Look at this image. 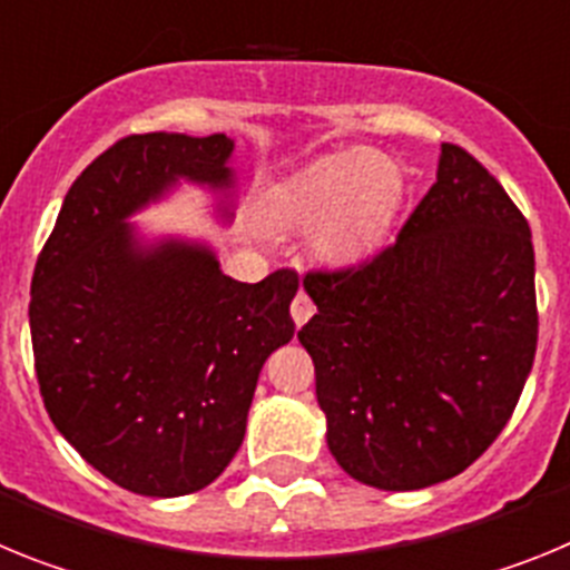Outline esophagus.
<instances>
[{"instance_id": "esophagus-1", "label": "esophagus", "mask_w": 570, "mask_h": 570, "mask_svg": "<svg viewBox=\"0 0 570 570\" xmlns=\"http://www.w3.org/2000/svg\"><path fill=\"white\" fill-rule=\"evenodd\" d=\"M314 311L316 308H314V302H311V296L305 294V291H299V294L294 296V302H291V316H294L296 328H302V325L314 316Z\"/></svg>"}]
</instances>
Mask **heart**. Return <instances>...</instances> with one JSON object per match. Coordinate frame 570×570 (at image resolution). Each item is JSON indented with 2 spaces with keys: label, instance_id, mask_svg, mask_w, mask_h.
<instances>
[{
  "label": "heart",
  "instance_id": "obj_1",
  "mask_svg": "<svg viewBox=\"0 0 570 570\" xmlns=\"http://www.w3.org/2000/svg\"><path fill=\"white\" fill-rule=\"evenodd\" d=\"M400 196L394 165L367 150L322 156L274 190L265 219L274 228H316V248L351 262L380 245Z\"/></svg>",
  "mask_w": 570,
  "mask_h": 570
}]
</instances>
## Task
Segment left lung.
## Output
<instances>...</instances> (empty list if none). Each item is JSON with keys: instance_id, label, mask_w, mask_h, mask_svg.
Returning a JSON list of instances; mask_svg holds the SVG:
<instances>
[{"instance_id": "8db88e82", "label": "left lung", "mask_w": 570, "mask_h": 570, "mask_svg": "<svg viewBox=\"0 0 570 570\" xmlns=\"http://www.w3.org/2000/svg\"><path fill=\"white\" fill-rule=\"evenodd\" d=\"M302 325L342 471L382 491L436 485L480 460L520 402L537 354L528 219L465 148L391 245L308 271Z\"/></svg>"}]
</instances>
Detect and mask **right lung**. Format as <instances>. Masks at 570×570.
Instances as JSON below:
<instances>
[{
  "instance_id": "add662e5",
  "label": "right lung",
  "mask_w": 570,
  "mask_h": 570,
  "mask_svg": "<svg viewBox=\"0 0 570 570\" xmlns=\"http://www.w3.org/2000/svg\"><path fill=\"white\" fill-rule=\"evenodd\" d=\"M225 134H134L65 196L30 282L39 394L59 434L125 491L183 497L239 451L256 380L294 336L296 271L256 285L203 245L139 248L125 216L176 176L228 188Z\"/></svg>"
}]
</instances>
